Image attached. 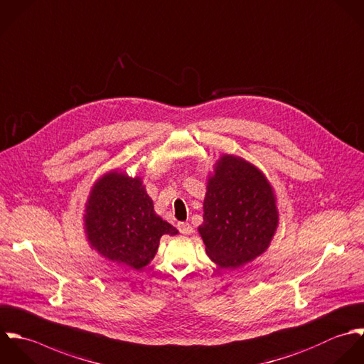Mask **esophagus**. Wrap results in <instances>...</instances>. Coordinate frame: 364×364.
Segmentation results:
<instances>
[{"label": "esophagus", "mask_w": 364, "mask_h": 364, "mask_svg": "<svg viewBox=\"0 0 364 364\" xmlns=\"http://www.w3.org/2000/svg\"><path fill=\"white\" fill-rule=\"evenodd\" d=\"M178 230L182 233V235H191L193 232L192 226L189 223H178Z\"/></svg>", "instance_id": "1"}]
</instances>
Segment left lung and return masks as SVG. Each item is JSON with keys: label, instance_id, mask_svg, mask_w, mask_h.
Wrapping results in <instances>:
<instances>
[{"label": "left lung", "instance_id": "obj_1", "mask_svg": "<svg viewBox=\"0 0 364 364\" xmlns=\"http://www.w3.org/2000/svg\"><path fill=\"white\" fill-rule=\"evenodd\" d=\"M203 212L199 233L206 252L225 268H239L262 254L278 225L269 183L257 168L233 155L218 162Z\"/></svg>", "mask_w": 364, "mask_h": 364}]
</instances>
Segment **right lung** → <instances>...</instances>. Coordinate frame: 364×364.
Segmentation results:
<instances>
[{
  "label": "right lung",
  "mask_w": 364,
  "mask_h": 364,
  "mask_svg": "<svg viewBox=\"0 0 364 364\" xmlns=\"http://www.w3.org/2000/svg\"><path fill=\"white\" fill-rule=\"evenodd\" d=\"M86 232L92 247L106 258L139 269L155 255L159 239L178 230L154 212L139 178L105 175L92 189L86 206Z\"/></svg>",
  "instance_id": "1"
}]
</instances>
